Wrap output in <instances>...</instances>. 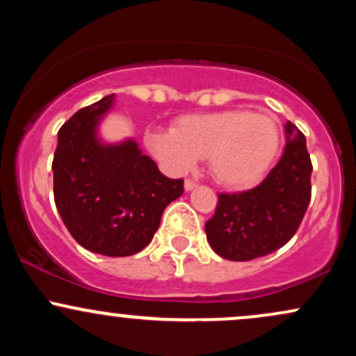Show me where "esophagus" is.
Listing matches in <instances>:
<instances>
[{
  "label": "esophagus",
  "mask_w": 356,
  "mask_h": 356,
  "mask_svg": "<svg viewBox=\"0 0 356 356\" xmlns=\"http://www.w3.org/2000/svg\"><path fill=\"white\" fill-rule=\"evenodd\" d=\"M195 187H197V184H195L194 181H186V182H184V189H186V192L194 191Z\"/></svg>",
  "instance_id": "obj_1"
}]
</instances>
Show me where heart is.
Listing matches in <instances>:
<instances>
[{"label": "heart", "mask_w": 356, "mask_h": 356, "mask_svg": "<svg viewBox=\"0 0 356 356\" xmlns=\"http://www.w3.org/2000/svg\"><path fill=\"white\" fill-rule=\"evenodd\" d=\"M145 142L170 172H191L199 159H207L219 186L248 189L275 164L281 134L271 115L232 108L184 115L172 130H149Z\"/></svg>", "instance_id": "obj_1"}]
</instances>
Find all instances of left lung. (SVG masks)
<instances>
[{
	"instance_id": "left-lung-1",
	"label": "left lung",
	"mask_w": 356,
	"mask_h": 356,
	"mask_svg": "<svg viewBox=\"0 0 356 356\" xmlns=\"http://www.w3.org/2000/svg\"><path fill=\"white\" fill-rule=\"evenodd\" d=\"M286 145L280 162L263 182L238 194H219L206 236L216 254L249 261L283 248L300 227L312 199V161L306 138L284 124Z\"/></svg>"
}]
</instances>
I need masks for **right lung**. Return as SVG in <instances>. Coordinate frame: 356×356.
<instances>
[{
    "instance_id": "1",
    "label": "right lung",
    "mask_w": 356,
    "mask_h": 356,
    "mask_svg": "<svg viewBox=\"0 0 356 356\" xmlns=\"http://www.w3.org/2000/svg\"><path fill=\"white\" fill-rule=\"evenodd\" d=\"M113 107L115 95L104 97L63 124L51 170L56 209L73 239L97 254L122 257L152 241L184 181L165 177L136 138L102 137Z\"/></svg>"
}]
</instances>
